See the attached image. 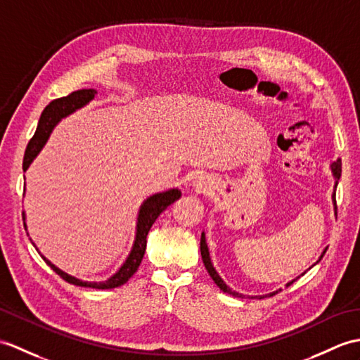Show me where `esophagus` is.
I'll list each match as a JSON object with an SVG mask.
<instances>
[{"label":"esophagus","mask_w":360,"mask_h":360,"mask_svg":"<svg viewBox=\"0 0 360 360\" xmlns=\"http://www.w3.org/2000/svg\"><path fill=\"white\" fill-rule=\"evenodd\" d=\"M193 184H195V187H196V188H204V187L207 186V182H205L202 178H198Z\"/></svg>","instance_id":"obj_1"}]
</instances>
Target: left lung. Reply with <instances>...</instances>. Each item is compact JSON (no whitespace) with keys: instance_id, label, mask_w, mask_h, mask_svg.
Wrapping results in <instances>:
<instances>
[{"instance_id":"obj_1","label":"left lung","mask_w":360,"mask_h":360,"mask_svg":"<svg viewBox=\"0 0 360 360\" xmlns=\"http://www.w3.org/2000/svg\"><path fill=\"white\" fill-rule=\"evenodd\" d=\"M331 173H333V178H334V187H333V196H331V199H333V205H334V214H336V188H338V184H339V179H340V173H342V164H340V160H338V161H334L331 165ZM327 248L328 247H325L323 248V252L321 253V256L317 257V261L311 265V266H314L316 264H319L321 262V259L323 257V255H325V252H327ZM200 256H202V261H204V265H205V269H207V271H208V274H210V278L214 281V283L216 285H218L224 293H227V295H231V296H235V297H240L242 295L240 293H238V291H235V290H231L227 283L224 282V279L221 278L219 276V273L216 271V269L213 266V262H212V257H210V252H208V245H207V240H205V233L202 231V235H200ZM310 266V269H311ZM308 269V270H310ZM308 270H305L302 274L300 276H304ZM300 276H297V278H300ZM297 278H295V279H291L290 282H287V287H290L291 283H293ZM281 291V288L279 290H276V291H271V293H269V295H262V296H255V297H259V299H264V297H270V296H273V295H276V293H279ZM253 297V296H252Z\"/></svg>"}]
</instances>
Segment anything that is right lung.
<instances>
[{
    "label": "right lung",
    "instance_id": "add662e5",
    "mask_svg": "<svg viewBox=\"0 0 360 360\" xmlns=\"http://www.w3.org/2000/svg\"><path fill=\"white\" fill-rule=\"evenodd\" d=\"M98 91L95 89H82V90H77L70 94L69 96H64L60 99H55V101L50 103L43 113H41V118L38 121V127L35 135L30 139L29 146L26 148V155H24V162H22V170L26 172L30 164L33 162V160L39 155L41 150L46 146V142L50 136V133L53 131V129L58 125L61 120L67 118V116L75 113L79 108H82L84 105H87L91 99L96 96ZM26 179V178H24ZM26 190V188H24ZM181 198V190L179 188H169L165 191H160V193H155L152 196H148L147 199H144V202L141 204L139 212H138V218H136V231H135V240H133V245L129 256L125 257V261L121 264V266L116 270L110 278L105 281H99V282H89V281H82L75 278V276L63 271L61 269H58L55 264H52L49 259L39 252L38 247L35 245V242L32 239L33 247L37 248V252L41 255V257L44 259L46 264L52 269L56 274H60L61 278L73 283V285L78 287H87V288H98V290H108V288H116L124 285L133 274L136 273L138 266L144 257L146 253V247H147V235L152 225L155 224V221L158 219L167 207L170 204H173L174 200ZM22 221H24V229L27 230V224H26V212H22ZM29 235V231H27Z\"/></svg>",
    "mask_w": 360,
    "mask_h": 360
}]
</instances>
